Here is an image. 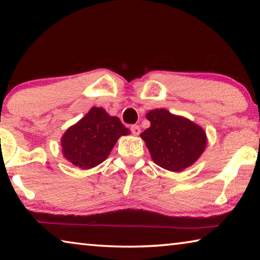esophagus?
Instances as JSON below:
<instances>
[{
    "label": "esophagus",
    "mask_w": 260,
    "mask_h": 260,
    "mask_svg": "<svg viewBox=\"0 0 260 260\" xmlns=\"http://www.w3.org/2000/svg\"><path fill=\"white\" fill-rule=\"evenodd\" d=\"M131 131H132V134H133V135H139L141 133V128H140L139 125H132Z\"/></svg>",
    "instance_id": "1"
}]
</instances>
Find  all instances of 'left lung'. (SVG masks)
I'll return each instance as SVG.
<instances>
[{"instance_id":"left-lung-1","label":"left lung","mask_w":260,"mask_h":260,"mask_svg":"<svg viewBox=\"0 0 260 260\" xmlns=\"http://www.w3.org/2000/svg\"><path fill=\"white\" fill-rule=\"evenodd\" d=\"M150 127L141 139L155 164L172 172H181L191 166L206 148L205 131L188 118L155 109L146 114Z\"/></svg>"}]
</instances>
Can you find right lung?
Returning <instances> with one entry per match:
<instances>
[{
    "mask_svg": "<svg viewBox=\"0 0 260 260\" xmlns=\"http://www.w3.org/2000/svg\"><path fill=\"white\" fill-rule=\"evenodd\" d=\"M118 117L103 108L93 107L85 117L70 126L60 139L61 152L67 160L81 170H89L107 159L118 139L128 135Z\"/></svg>",
    "mask_w": 260,
    "mask_h": 260,
    "instance_id": "right-lung-1",
    "label": "right lung"
}]
</instances>
